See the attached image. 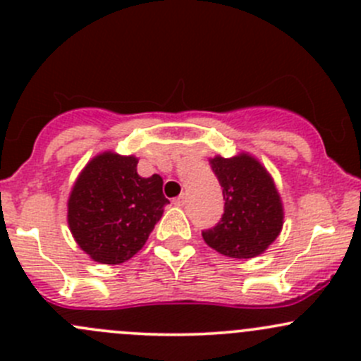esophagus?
<instances>
[{
	"label": "esophagus",
	"instance_id": "1",
	"mask_svg": "<svg viewBox=\"0 0 361 361\" xmlns=\"http://www.w3.org/2000/svg\"><path fill=\"white\" fill-rule=\"evenodd\" d=\"M174 204H176V206H180V207H183L185 204H187V197H185V195H180V197H176L173 201Z\"/></svg>",
	"mask_w": 361,
	"mask_h": 361
}]
</instances>
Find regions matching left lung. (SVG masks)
<instances>
[{"label": "left lung", "mask_w": 361, "mask_h": 361, "mask_svg": "<svg viewBox=\"0 0 361 361\" xmlns=\"http://www.w3.org/2000/svg\"><path fill=\"white\" fill-rule=\"evenodd\" d=\"M224 188L225 209L216 227L202 232L209 248L231 258H253L264 253L283 228L281 195L269 171L253 155L209 159Z\"/></svg>", "instance_id": "1"}]
</instances>
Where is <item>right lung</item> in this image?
<instances>
[{"instance_id": "add662e5", "label": "right lung", "mask_w": 361, "mask_h": 361, "mask_svg": "<svg viewBox=\"0 0 361 361\" xmlns=\"http://www.w3.org/2000/svg\"><path fill=\"white\" fill-rule=\"evenodd\" d=\"M162 178L137 174V157L103 152L87 162L68 199V225L94 262L116 265L147 243L169 204Z\"/></svg>"}]
</instances>
